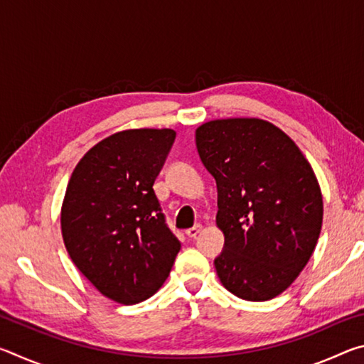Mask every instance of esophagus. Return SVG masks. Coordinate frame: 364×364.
Segmentation results:
<instances>
[{
  "instance_id": "1",
  "label": "esophagus",
  "mask_w": 364,
  "mask_h": 364,
  "mask_svg": "<svg viewBox=\"0 0 364 364\" xmlns=\"http://www.w3.org/2000/svg\"><path fill=\"white\" fill-rule=\"evenodd\" d=\"M200 231H202V226L200 225H196L193 228H189V230H186V236L188 237H196Z\"/></svg>"
}]
</instances>
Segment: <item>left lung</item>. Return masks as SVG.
Returning a JSON list of instances; mask_svg holds the SVG:
<instances>
[{"instance_id":"8db88e82","label":"left lung","mask_w":364,"mask_h":364,"mask_svg":"<svg viewBox=\"0 0 364 364\" xmlns=\"http://www.w3.org/2000/svg\"><path fill=\"white\" fill-rule=\"evenodd\" d=\"M196 146L217 181L221 284L249 301L276 297L305 268L321 232L315 171L284 132L260 119L207 122Z\"/></svg>"}]
</instances>
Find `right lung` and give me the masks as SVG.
Returning a JSON list of instances; mask_svg holds the SVG:
<instances>
[{"instance_id":"obj_1","label":"right lung","mask_w":364,"mask_h":364,"mask_svg":"<svg viewBox=\"0 0 364 364\" xmlns=\"http://www.w3.org/2000/svg\"><path fill=\"white\" fill-rule=\"evenodd\" d=\"M175 138L168 128L115 133L85 154L67 184L65 249L97 291L123 305L156 294L181 249L152 188Z\"/></svg>"}]
</instances>
